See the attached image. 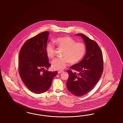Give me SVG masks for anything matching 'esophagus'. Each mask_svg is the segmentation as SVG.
<instances>
[{
  "mask_svg": "<svg viewBox=\"0 0 123 123\" xmlns=\"http://www.w3.org/2000/svg\"><path fill=\"white\" fill-rule=\"evenodd\" d=\"M62 72H63V71H58V74H60V73H62Z\"/></svg>",
  "mask_w": 123,
  "mask_h": 123,
  "instance_id": "1",
  "label": "esophagus"
}]
</instances>
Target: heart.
Returning a JSON list of instances; mask_svg holds the SVG:
<instances>
[{
  "instance_id": "1",
  "label": "heart",
  "mask_w": 123,
  "mask_h": 123,
  "mask_svg": "<svg viewBox=\"0 0 123 123\" xmlns=\"http://www.w3.org/2000/svg\"><path fill=\"white\" fill-rule=\"evenodd\" d=\"M55 43L60 48L63 49L61 58H56L52 60V68L61 71L67 67L68 61L71 63H78L84 56L86 51L85 44L81 42H76L72 38L63 37L57 38ZM46 52L50 58L55 55V47L51 42L48 43L46 46Z\"/></svg>"
}]
</instances>
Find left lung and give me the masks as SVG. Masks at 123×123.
<instances>
[{
    "instance_id": "1",
    "label": "left lung",
    "mask_w": 123,
    "mask_h": 123,
    "mask_svg": "<svg viewBox=\"0 0 123 123\" xmlns=\"http://www.w3.org/2000/svg\"><path fill=\"white\" fill-rule=\"evenodd\" d=\"M76 35L83 39L86 52L82 60L70 67L77 73L68 70L69 77L66 86L73 94L81 97L88 93L99 81L103 71V60L101 49L96 41L82 34Z\"/></svg>"
}]
</instances>
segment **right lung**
Segmentation results:
<instances>
[{
	"label": "right lung",
	"instance_id": "right-lung-1",
	"mask_svg": "<svg viewBox=\"0 0 123 123\" xmlns=\"http://www.w3.org/2000/svg\"><path fill=\"white\" fill-rule=\"evenodd\" d=\"M49 33L45 31L31 38L19 52V73L22 82L31 92L44 93L50 87L58 72H50L46 46Z\"/></svg>",
	"mask_w": 123,
	"mask_h": 123
}]
</instances>
